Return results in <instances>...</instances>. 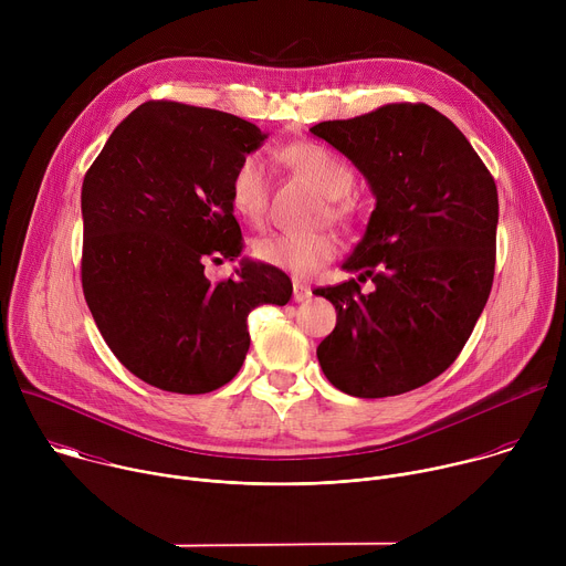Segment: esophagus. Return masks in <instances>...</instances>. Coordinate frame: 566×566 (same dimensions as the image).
Listing matches in <instances>:
<instances>
[{"label":"esophagus","instance_id":"esophagus-1","mask_svg":"<svg viewBox=\"0 0 566 566\" xmlns=\"http://www.w3.org/2000/svg\"><path fill=\"white\" fill-rule=\"evenodd\" d=\"M311 295H313V293H311V286L300 284V282L293 284V300H295V302H306Z\"/></svg>","mask_w":566,"mask_h":566}]
</instances>
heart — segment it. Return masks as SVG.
I'll use <instances>...</instances> for the list:
<instances>
[{
  "mask_svg": "<svg viewBox=\"0 0 566 566\" xmlns=\"http://www.w3.org/2000/svg\"><path fill=\"white\" fill-rule=\"evenodd\" d=\"M282 158L306 179L322 197L338 201L349 195L354 172L332 149L317 143H293L282 149ZM230 201L239 217L258 221L269 203V168L260 154L239 160L230 179ZM338 251L336 239L327 232H271L255 241V255L295 277L313 275Z\"/></svg>",
  "mask_w": 566,
  "mask_h": 566,
  "instance_id": "heart-1",
  "label": "heart"
}]
</instances>
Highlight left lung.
<instances>
[{"instance_id": "8db88e82", "label": "left lung", "mask_w": 566, "mask_h": 566, "mask_svg": "<svg viewBox=\"0 0 566 566\" xmlns=\"http://www.w3.org/2000/svg\"><path fill=\"white\" fill-rule=\"evenodd\" d=\"M308 132L347 156L376 199L343 264L358 277L315 291L338 313L319 367L349 396L412 391L454 363L491 295L495 181L457 125L423 103ZM367 279L371 294L359 291Z\"/></svg>"}]
</instances>
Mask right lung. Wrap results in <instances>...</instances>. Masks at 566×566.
Masks as SVG:
<instances>
[{
  "instance_id": "1",
  "label": "right lung",
  "mask_w": 566,
  "mask_h": 566,
  "mask_svg": "<svg viewBox=\"0 0 566 566\" xmlns=\"http://www.w3.org/2000/svg\"><path fill=\"white\" fill-rule=\"evenodd\" d=\"M266 138L232 114L145 103L85 177V300L114 356L158 389L232 380L251 347L249 313L291 300L286 273L251 258L217 285L202 273L208 259L241 256L230 179Z\"/></svg>"
}]
</instances>
